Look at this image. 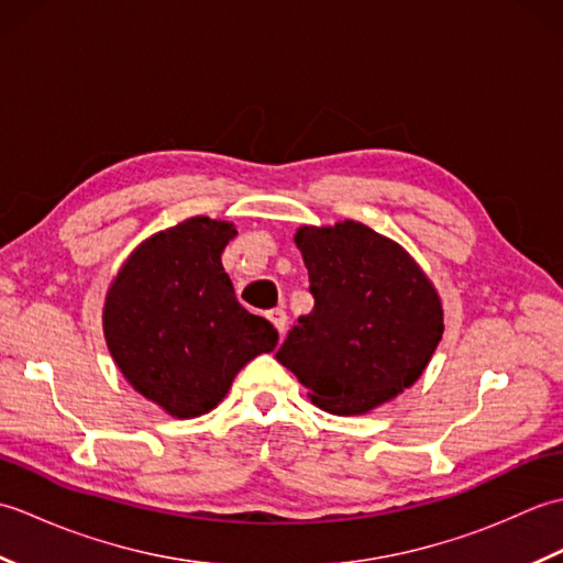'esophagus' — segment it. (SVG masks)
Segmentation results:
<instances>
[{"label":"esophagus","instance_id":"1","mask_svg":"<svg viewBox=\"0 0 563 563\" xmlns=\"http://www.w3.org/2000/svg\"><path fill=\"white\" fill-rule=\"evenodd\" d=\"M266 317H268L271 324H273L275 329H278L280 336H283V333H285V327H288V314H285L283 309H271V312H268Z\"/></svg>","mask_w":563,"mask_h":563}]
</instances>
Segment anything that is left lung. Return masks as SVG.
<instances>
[{"label":"left lung","instance_id":"8db88e82","mask_svg":"<svg viewBox=\"0 0 563 563\" xmlns=\"http://www.w3.org/2000/svg\"><path fill=\"white\" fill-rule=\"evenodd\" d=\"M309 273L312 312L275 353L319 409L361 416L423 375L442 339V302L423 268L367 224H302L295 232Z\"/></svg>","mask_w":563,"mask_h":563}]
</instances>
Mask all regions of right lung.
I'll use <instances>...</instances> for the list:
<instances>
[{"label":"right lung","instance_id":"add662e5","mask_svg":"<svg viewBox=\"0 0 563 563\" xmlns=\"http://www.w3.org/2000/svg\"><path fill=\"white\" fill-rule=\"evenodd\" d=\"M236 227L206 214L147 236L111 280L103 336L128 385L174 418L212 411L278 331L236 302L222 251Z\"/></svg>","mask_w":563,"mask_h":563}]
</instances>
